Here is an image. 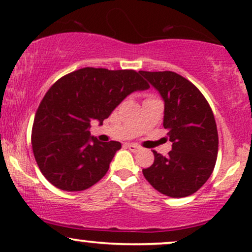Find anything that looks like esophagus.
Returning <instances> with one entry per match:
<instances>
[{"label":"esophagus","mask_w":252,"mask_h":252,"mask_svg":"<svg viewBox=\"0 0 252 252\" xmlns=\"http://www.w3.org/2000/svg\"><path fill=\"white\" fill-rule=\"evenodd\" d=\"M126 147H128V148L131 150L132 153H137V152H140V150H141V147L137 146V144L129 143V144H126Z\"/></svg>","instance_id":"34e87169"}]
</instances>
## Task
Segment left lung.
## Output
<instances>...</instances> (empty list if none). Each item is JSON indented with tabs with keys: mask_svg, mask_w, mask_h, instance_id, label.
<instances>
[{
	"mask_svg": "<svg viewBox=\"0 0 252 252\" xmlns=\"http://www.w3.org/2000/svg\"><path fill=\"white\" fill-rule=\"evenodd\" d=\"M140 73L163 98V126L173 143L166 156L153 150L154 163L143 175L164 195L189 196L209 180L216 166L218 131L212 109L199 89L175 72Z\"/></svg>",
	"mask_w": 252,
	"mask_h": 252,
	"instance_id": "left-lung-1",
	"label": "left lung"
}]
</instances>
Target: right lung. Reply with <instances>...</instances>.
I'll list each match as a JSON object with an SVG mask.
<instances>
[{
    "label": "right lung",
    "instance_id": "1",
    "mask_svg": "<svg viewBox=\"0 0 252 252\" xmlns=\"http://www.w3.org/2000/svg\"><path fill=\"white\" fill-rule=\"evenodd\" d=\"M149 89L134 70L84 67L57 80L34 117L32 147L40 170L57 189H88L108 172L121 143L90 136L131 92Z\"/></svg>",
    "mask_w": 252,
    "mask_h": 252
}]
</instances>
